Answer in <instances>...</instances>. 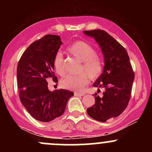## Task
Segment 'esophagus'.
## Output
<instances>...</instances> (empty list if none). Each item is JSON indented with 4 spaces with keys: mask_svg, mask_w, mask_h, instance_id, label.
<instances>
[{
    "mask_svg": "<svg viewBox=\"0 0 152 152\" xmlns=\"http://www.w3.org/2000/svg\"><path fill=\"white\" fill-rule=\"evenodd\" d=\"M74 94H75V96H83L85 95V94L81 93V92H78V91L75 92Z\"/></svg>",
    "mask_w": 152,
    "mask_h": 152,
    "instance_id": "esophagus-1",
    "label": "esophagus"
}]
</instances>
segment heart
Masks as SVG:
<instances>
[{
    "label": "heart",
    "instance_id": "heart-1",
    "mask_svg": "<svg viewBox=\"0 0 152 152\" xmlns=\"http://www.w3.org/2000/svg\"><path fill=\"white\" fill-rule=\"evenodd\" d=\"M66 50L71 55L81 61L80 71H84L78 75H66L61 80V86L65 88L81 91L88 83L89 77L91 80L99 78L104 71L102 59L96 55V50L91 45L84 41H77L67 46ZM53 67L56 73L63 76L65 73L64 56L57 52L53 57Z\"/></svg>",
    "mask_w": 152,
    "mask_h": 152
}]
</instances>
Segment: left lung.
Returning <instances> with one entry per match:
<instances>
[{"mask_svg":"<svg viewBox=\"0 0 152 152\" xmlns=\"http://www.w3.org/2000/svg\"><path fill=\"white\" fill-rule=\"evenodd\" d=\"M92 36L102 48L104 56V71L94 83V87H103L102 96L95 93V104L87 109V113L96 121L105 122L116 117L128 106L132 95L134 72L126 50L107 32L101 29L85 31Z\"/></svg>","mask_w":152,"mask_h":152,"instance_id":"obj_1","label":"left lung"}]
</instances>
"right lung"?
I'll list each match as a JSON object with an SVG mask.
<instances>
[{"label":"right lung","mask_w":152,"mask_h":152,"mask_svg":"<svg viewBox=\"0 0 152 152\" xmlns=\"http://www.w3.org/2000/svg\"><path fill=\"white\" fill-rule=\"evenodd\" d=\"M62 41L56 35H46L26 48L17 66L19 98L32 117L48 122L65 111L74 93L65 89L50 91L47 81L58 83L53 67V57Z\"/></svg>","instance_id":"1"}]
</instances>
